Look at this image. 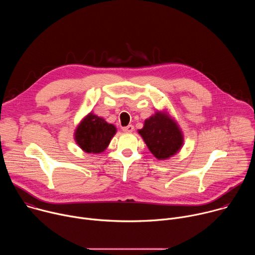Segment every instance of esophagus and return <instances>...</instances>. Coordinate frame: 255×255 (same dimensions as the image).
I'll return each mask as SVG.
<instances>
[{
	"mask_svg": "<svg viewBox=\"0 0 255 255\" xmlns=\"http://www.w3.org/2000/svg\"><path fill=\"white\" fill-rule=\"evenodd\" d=\"M133 130H134V126H133V125H128V126H126V127H123V131H124V132L130 133V132H132Z\"/></svg>",
	"mask_w": 255,
	"mask_h": 255,
	"instance_id": "obj_1",
	"label": "esophagus"
}]
</instances>
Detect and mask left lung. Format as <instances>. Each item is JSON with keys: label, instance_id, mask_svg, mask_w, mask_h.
Instances as JSON below:
<instances>
[{"label": "left lung", "instance_id": "8db88e82", "mask_svg": "<svg viewBox=\"0 0 255 255\" xmlns=\"http://www.w3.org/2000/svg\"><path fill=\"white\" fill-rule=\"evenodd\" d=\"M139 134L150 152L158 159H166L175 154L184 140L176 123L161 112L145 120Z\"/></svg>", "mask_w": 255, "mask_h": 255}]
</instances>
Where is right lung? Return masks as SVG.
I'll use <instances>...</instances> for the list:
<instances>
[{"label": "right lung", "instance_id": "1", "mask_svg": "<svg viewBox=\"0 0 255 255\" xmlns=\"http://www.w3.org/2000/svg\"><path fill=\"white\" fill-rule=\"evenodd\" d=\"M115 133L114 125L91 113L77 128L76 141L84 151L101 153L107 148Z\"/></svg>", "mask_w": 255, "mask_h": 255}]
</instances>
